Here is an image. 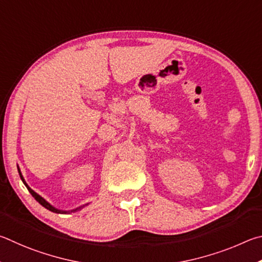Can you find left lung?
<instances>
[{"instance_id": "1", "label": "left lung", "mask_w": 262, "mask_h": 262, "mask_svg": "<svg viewBox=\"0 0 262 262\" xmlns=\"http://www.w3.org/2000/svg\"><path fill=\"white\" fill-rule=\"evenodd\" d=\"M18 171H19V176H20V178H21V181H23V183H24L25 184V186L27 187V190L30 191V193L32 194V196H33V198L38 201V203L41 205V206H43L45 208H47L48 210H50V212H53V213H64V212H61V210H58V209H56V208H54L53 206H50L47 201H46L43 198H41V196L39 195V194H36L35 192L31 189V187L26 184V182H25V180L24 178H23V176H21V172H20V170H19V168H18Z\"/></svg>"}]
</instances>
